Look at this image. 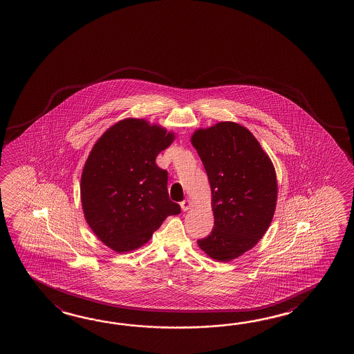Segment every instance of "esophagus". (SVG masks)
<instances>
[{
  "mask_svg": "<svg viewBox=\"0 0 354 354\" xmlns=\"http://www.w3.org/2000/svg\"><path fill=\"white\" fill-rule=\"evenodd\" d=\"M180 206H181L183 211H187V209L192 207V201L190 200H184L183 203H180Z\"/></svg>",
  "mask_w": 354,
  "mask_h": 354,
  "instance_id": "esophagus-1",
  "label": "esophagus"
}]
</instances>
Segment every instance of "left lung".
Instances as JSON below:
<instances>
[{
  "instance_id": "obj_1",
  "label": "left lung",
  "mask_w": 354,
  "mask_h": 354,
  "mask_svg": "<svg viewBox=\"0 0 354 354\" xmlns=\"http://www.w3.org/2000/svg\"><path fill=\"white\" fill-rule=\"evenodd\" d=\"M192 143L209 176L214 216L212 232L197 244L214 261H233L252 250L272 223L275 169L250 129L236 122L196 129Z\"/></svg>"
}]
</instances>
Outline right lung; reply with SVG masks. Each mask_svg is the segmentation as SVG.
Masks as SVG:
<instances>
[{"label": "right lung", "instance_id": "obj_1", "mask_svg": "<svg viewBox=\"0 0 354 354\" xmlns=\"http://www.w3.org/2000/svg\"><path fill=\"white\" fill-rule=\"evenodd\" d=\"M174 140L159 124L124 118L90 151L80 183L82 211L93 232L117 253L138 250L168 216L180 214L169 198L168 171L156 164Z\"/></svg>", "mask_w": 354, "mask_h": 354}]
</instances>
